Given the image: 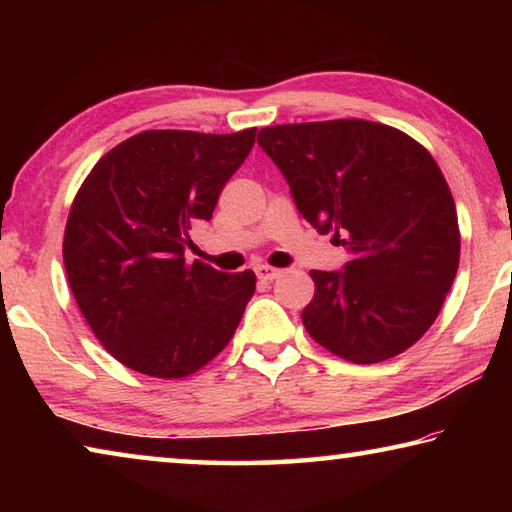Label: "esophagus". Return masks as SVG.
<instances>
[{"mask_svg": "<svg viewBox=\"0 0 512 512\" xmlns=\"http://www.w3.org/2000/svg\"><path fill=\"white\" fill-rule=\"evenodd\" d=\"M255 273H257L259 280H275V277L280 275L282 271H280V268H273V266H268V264H257L255 266Z\"/></svg>", "mask_w": 512, "mask_h": 512, "instance_id": "obj_1", "label": "esophagus"}]
</instances>
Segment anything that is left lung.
<instances>
[{"mask_svg": "<svg viewBox=\"0 0 512 512\" xmlns=\"http://www.w3.org/2000/svg\"><path fill=\"white\" fill-rule=\"evenodd\" d=\"M257 142L300 214L352 253L341 273H309L311 339L352 363L409 350L438 318L461 259L454 196L431 153L366 119L266 126Z\"/></svg>", "mask_w": 512, "mask_h": 512, "instance_id": "obj_1", "label": "left lung"}]
</instances>
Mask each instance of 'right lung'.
Wrapping results in <instances>:
<instances>
[{
  "label": "right lung",
  "instance_id": "right-lung-1",
  "mask_svg": "<svg viewBox=\"0 0 512 512\" xmlns=\"http://www.w3.org/2000/svg\"><path fill=\"white\" fill-rule=\"evenodd\" d=\"M255 133H137L76 192L63 237L67 282L94 336L126 368L183 379L235 336L255 273L189 264L185 248L189 230L212 219Z\"/></svg>",
  "mask_w": 512,
  "mask_h": 512
}]
</instances>
